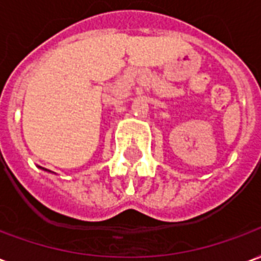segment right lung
<instances>
[{
	"label": "right lung",
	"instance_id": "1",
	"mask_svg": "<svg viewBox=\"0 0 261 261\" xmlns=\"http://www.w3.org/2000/svg\"><path fill=\"white\" fill-rule=\"evenodd\" d=\"M40 170H43V171H48V172H53V171H50V170H45V168H41V167H39Z\"/></svg>",
	"mask_w": 261,
	"mask_h": 261
}]
</instances>
